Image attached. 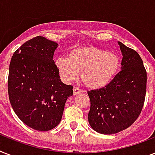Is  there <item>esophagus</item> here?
Wrapping results in <instances>:
<instances>
[{"instance_id":"1","label":"esophagus","mask_w":155,"mask_h":155,"mask_svg":"<svg viewBox=\"0 0 155 155\" xmlns=\"http://www.w3.org/2000/svg\"><path fill=\"white\" fill-rule=\"evenodd\" d=\"M80 92H84V91L82 89H80V87H74V89H73V94H74V96L79 94V93H80Z\"/></svg>"}]
</instances>
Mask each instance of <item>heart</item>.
Segmentation results:
<instances>
[{"label":"heart","mask_w":155,"mask_h":155,"mask_svg":"<svg viewBox=\"0 0 155 155\" xmlns=\"http://www.w3.org/2000/svg\"><path fill=\"white\" fill-rule=\"evenodd\" d=\"M55 65L66 82L75 80L81 72L82 80L87 87L101 88L108 84L114 78L120 65V59L113 52L87 47L73 51L69 58L58 57Z\"/></svg>","instance_id":"obj_1"}]
</instances>
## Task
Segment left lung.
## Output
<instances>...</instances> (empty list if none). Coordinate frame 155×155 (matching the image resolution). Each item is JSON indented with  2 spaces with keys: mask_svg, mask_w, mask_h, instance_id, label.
<instances>
[{
  "mask_svg": "<svg viewBox=\"0 0 155 155\" xmlns=\"http://www.w3.org/2000/svg\"><path fill=\"white\" fill-rule=\"evenodd\" d=\"M122 54L120 71L108 84L87 91L91 101L88 122L102 134L127 129L141 113L147 92V71L134 50L118 42Z\"/></svg>",
  "mask_w": 155,
  "mask_h": 155,
  "instance_id": "left-lung-1",
  "label": "left lung"
}]
</instances>
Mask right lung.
<instances>
[{
  "mask_svg": "<svg viewBox=\"0 0 155 155\" xmlns=\"http://www.w3.org/2000/svg\"><path fill=\"white\" fill-rule=\"evenodd\" d=\"M58 43L37 36L25 42L11 58L8 79L9 101L29 127L48 131L59 124L67 100L73 94L64 84L53 60Z\"/></svg>",
  "mask_w": 155,
  "mask_h": 155,
  "instance_id": "obj_1",
  "label": "right lung"
}]
</instances>
